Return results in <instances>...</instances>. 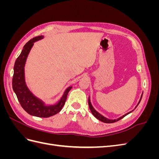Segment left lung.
I'll use <instances>...</instances> for the list:
<instances>
[{
    "mask_svg": "<svg viewBox=\"0 0 159 159\" xmlns=\"http://www.w3.org/2000/svg\"><path fill=\"white\" fill-rule=\"evenodd\" d=\"M142 96H143V93H142V94H141V95L140 99H139L137 105H136L135 107H134V109L133 110H132L131 111H129V112L127 113L126 114L123 115V116H121V117H119V118H117V119H108V118H107V117H105L103 116V115H102V114L99 113L98 111H96V110L94 109V107H93L92 104H91V103L90 97H89V98H88V104H89V107L91 112L92 113V114L93 115V116H94L95 118H97L98 120H99V121H101L102 122H103V123H115V122H116V121H118L119 120L123 119L124 117H125L126 115H127L128 114L131 113L132 111H133L137 108V107L138 106V105L139 104V103H140L141 100V98H142Z\"/></svg>",
    "mask_w": 159,
    "mask_h": 159,
    "instance_id": "1",
    "label": "left lung"
}]
</instances>
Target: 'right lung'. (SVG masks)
<instances>
[{
    "label": "right lung",
    "instance_id": "add662e5",
    "mask_svg": "<svg viewBox=\"0 0 159 159\" xmlns=\"http://www.w3.org/2000/svg\"><path fill=\"white\" fill-rule=\"evenodd\" d=\"M44 36H39L28 41L23 47L20 56L18 57L14 66V74L12 78V89L22 107L32 116L38 117H49L59 113L64 107L67 95L72 88L69 86L64 91L58 102L54 104H46L45 102L37 98L28 88L25 81V67L28 54L34 42L42 40Z\"/></svg>",
    "mask_w": 159,
    "mask_h": 159
}]
</instances>
